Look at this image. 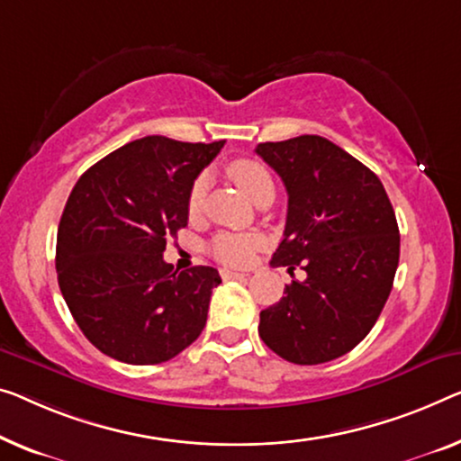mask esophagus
<instances>
[{"label": "esophagus", "instance_id": "1", "mask_svg": "<svg viewBox=\"0 0 461 461\" xmlns=\"http://www.w3.org/2000/svg\"><path fill=\"white\" fill-rule=\"evenodd\" d=\"M221 277H223V279H244V277H246V273H238V271L221 269Z\"/></svg>", "mask_w": 461, "mask_h": 461}]
</instances>
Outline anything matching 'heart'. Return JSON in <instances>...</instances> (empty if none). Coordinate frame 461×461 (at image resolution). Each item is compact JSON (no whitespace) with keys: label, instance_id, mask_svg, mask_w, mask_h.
Segmentation results:
<instances>
[{"label":"heart","instance_id":"obj_1","mask_svg":"<svg viewBox=\"0 0 461 461\" xmlns=\"http://www.w3.org/2000/svg\"><path fill=\"white\" fill-rule=\"evenodd\" d=\"M228 174L252 203L258 204L260 201H265V198L275 196V182L271 171L260 161L236 159L230 163ZM204 192H207V176H198L196 180L192 182L188 192L190 215L201 211ZM260 244H263V240H260L257 233H219V236L212 240L211 252L212 257L219 258L225 265H246Z\"/></svg>","mask_w":461,"mask_h":461}]
</instances>
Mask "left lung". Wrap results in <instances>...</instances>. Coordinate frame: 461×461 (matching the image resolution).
Segmentation results:
<instances>
[{
	"label": "left lung",
	"instance_id": "1",
	"mask_svg": "<svg viewBox=\"0 0 461 461\" xmlns=\"http://www.w3.org/2000/svg\"><path fill=\"white\" fill-rule=\"evenodd\" d=\"M257 155L287 190L285 231L271 265L306 271L260 312L258 335L287 362L335 360L366 338L393 287V207L379 177L322 136L260 142Z\"/></svg>",
	"mask_w": 461,
	"mask_h": 461
}]
</instances>
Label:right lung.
I'll use <instances>...</instances> for the list:
<instances>
[{"label":"right lung","instance_id":"obj_1","mask_svg":"<svg viewBox=\"0 0 461 461\" xmlns=\"http://www.w3.org/2000/svg\"><path fill=\"white\" fill-rule=\"evenodd\" d=\"M225 140L144 136L80 176L58 228L61 296L85 338L109 358L161 364L207 325L212 267L174 271L163 250L188 225V192Z\"/></svg>","mask_w":461,"mask_h":461}]
</instances>
